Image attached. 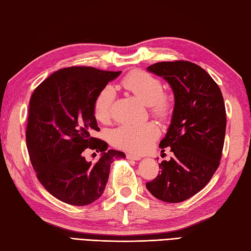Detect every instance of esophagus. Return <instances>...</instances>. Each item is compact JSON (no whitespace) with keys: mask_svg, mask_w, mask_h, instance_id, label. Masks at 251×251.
<instances>
[{"mask_svg":"<svg viewBox=\"0 0 251 251\" xmlns=\"http://www.w3.org/2000/svg\"><path fill=\"white\" fill-rule=\"evenodd\" d=\"M126 158L129 159V160H136V161H138V160L141 159V156H140V155H137V154H135V153H126Z\"/></svg>","mask_w":251,"mask_h":251,"instance_id":"34e87169","label":"esophagus"}]
</instances>
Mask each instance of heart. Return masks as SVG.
Wrapping results in <instances>:
<instances>
[{"instance_id": "obj_1", "label": "heart", "mask_w": 251, "mask_h": 251, "mask_svg": "<svg viewBox=\"0 0 251 251\" xmlns=\"http://www.w3.org/2000/svg\"><path fill=\"white\" fill-rule=\"evenodd\" d=\"M121 83L127 91L148 104L150 113L155 119L160 121L170 119L174 99L170 93L163 91V83L158 77L141 70L132 71L123 77ZM115 97V90L111 86L103 87L99 91L93 102V115L97 121L103 124L111 121ZM159 136L158 126L152 122L123 124L110 132V141L122 150L144 152L150 148Z\"/></svg>"}]
</instances>
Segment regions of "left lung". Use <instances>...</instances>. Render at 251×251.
Masks as SVG:
<instances>
[{
	"mask_svg": "<svg viewBox=\"0 0 251 251\" xmlns=\"http://www.w3.org/2000/svg\"><path fill=\"white\" fill-rule=\"evenodd\" d=\"M148 71L170 83L175 106L168 134L160 142L161 149L170 147L173 156L159 163L160 174L146 187L155 198L177 203L202 189L218 170L226 111L218 83L197 64L159 62Z\"/></svg>",
	"mask_w": 251,
	"mask_h": 251,
	"instance_id": "left-lung-1",
	"label": "left lung"
}]
</instances>
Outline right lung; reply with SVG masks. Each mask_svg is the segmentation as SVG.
Masks as SVG:
<instances>
[{
  "mask_svg": "<svg viewBox=\"0 0 251 251\" xmlns=\"http://www.w3.org/2000/svg\"><path fill=\"white\" fill-rule=\"evenodd\" d=\"M121 72L72 66L53 73L30 97L26 145L40 184L54 197L72 205H87L101 197L111 163L124 152L92 136L99 131L93 102L103 87ZM87 149L100 151L96 164L83 156ZM95 154V153H93Z\"/></svg>",
  "mask_w": 251,
  "mask_h": 251,
  "instance_id": "1",
  "label": "right lung"
}]
</instances>
